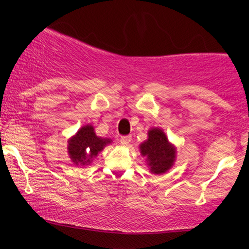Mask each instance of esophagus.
I'll return each instance as SVG.
<instances>
[{
	"mask_svg": "<svg viewBox=\"0 0 249 249\" xmlns=\"http://www.w3.org/2000/svg\"><path fill=\"white\" fill-rule=\"evenodd\" d=\"M131 141H132L131 136H123L121 138V144L124 145V146H127V145L131 142Z\"/></svg>",
	"mask_w": 249,
	"mask_h": 249,
	"instance_id": "1",
	"label": "esophagus"
}]
</instances>
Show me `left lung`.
Segmentation results:
<instances>
[{
    "label": "left lung",
    "mask_w": 249,
    "mask_h": 249,
    "mask_svg": "<svg viewBox=\"0 0 249 249\" xmlns=\"http://www.w3.org/2000/svg\"><path fill=\"white\" fill-rule=\"evenodd\" d=\"M150 172L160 176L172 168L177 159V147L168 142L167 136L159 127L148 130L147 139L139 145Z\"/></svg>",
    "instance_id": "left-lung-1"
}]
</instances>
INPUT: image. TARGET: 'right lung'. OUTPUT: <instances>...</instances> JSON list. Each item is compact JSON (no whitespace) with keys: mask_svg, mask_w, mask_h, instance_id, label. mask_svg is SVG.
<instances>
[{"mask_svg":"<svg viewBox=\"0 0 249 249\" xmlns=\"http://www.w3.org/2000/svg\"><path fill=\"white\" fill-rule=\"evenodd\" d=\"M111 142L112 139L98 137L92 125L87 124L69 138L68 154L76 166H88Z\"/></svg>","mask_w":249,"mask_h":249,"instance_id":"obj_1","label":"right lung"}]
</instances>
